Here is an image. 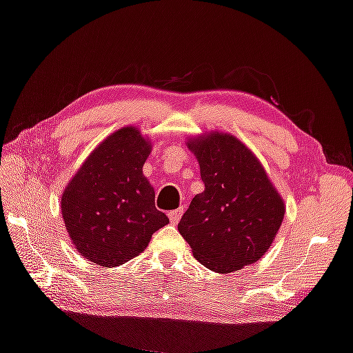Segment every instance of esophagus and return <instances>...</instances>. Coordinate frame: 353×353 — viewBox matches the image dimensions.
<instances>
[{"label": "esophagus", "mask_w": 353, "mask_h": 353, "mask_svg": "<svg viewBox=\"0 0 353 353\" xmlns=\"http://www.w3.org/2000/svg\"><path fill=\"white\" fill-rule=\"evenodd\" d=\"M183 216V208H178V210H173L169 212V219H170V223L176 225L178 221H180Z\"/></svg>", "instance_id": "esophagus-1"}]
</instances>
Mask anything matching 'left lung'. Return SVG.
Segmentation results:
<instances>
[{
  "label": "left lung",
  "mask_w": 353,
  "mask_h": 353,
  "mask_svg": "<svg viewBox=\"0 0 353 353\" xmlns=\"http://www.w3.org/2000/svg\"><path fill=\"white\" fill-rule=\"evenodd\" d=\"M188 147L205 184L178 223L194 258L219 274L256 263L285 217V203L264 167L239 139L225 132L189 139Z\"/></svg>",
  "instance_id": "1"
}]
</instances>
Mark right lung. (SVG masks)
<instances>
[{
	"label": "right lung",
	"instance_id": "right-lung-1",
	"mask_svg": "<svg viewBox=\"0 0 353 353\" xmlns=\"http://www.w3.org/2000/svg\"><path fill=\"white\" fill-rule=\"evenodd\" d=\"M150 152L152 143L137 128H120L88 156L63 190V222L85 259L103 268L125 264L169 223L142 173Z\"/></svg>",
	"mask_w": 353,
	"mask_h": 353
}]
</instances>
